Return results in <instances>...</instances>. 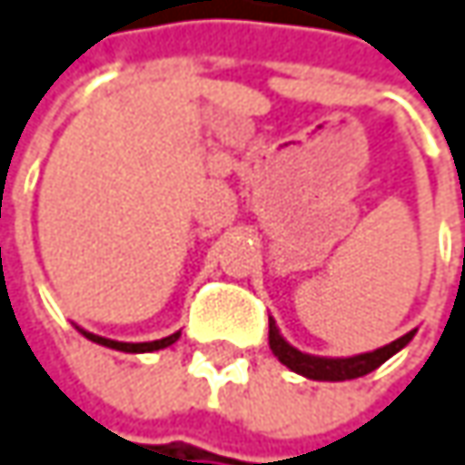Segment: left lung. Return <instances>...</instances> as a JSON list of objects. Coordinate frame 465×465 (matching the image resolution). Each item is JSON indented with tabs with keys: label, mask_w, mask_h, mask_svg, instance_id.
<instances>
[{
	"label": "left lung",
	"mask_w": 465,
	"mask_h": 465,
	"mask_svg": "<svg viewBox=\"0 0 465 465\" xmlns=\"http://www.w3.org/2000/svg\"><path fill=\"white\" fill-rule=\"evenodd\" d=\"M415 330H410L407 335H401L397 341L375 349V351H367V354H354V357H314V354H303L298 351L295 346H290L276 322L269 317V346L274 351V357L290 367L292 372L303 375V378H312V381H354L361 378L372 370H378L386 359H391L397 351H401L410 341H412Z\"/></svg>",
	"instance_id": "1"
}]
</instances>
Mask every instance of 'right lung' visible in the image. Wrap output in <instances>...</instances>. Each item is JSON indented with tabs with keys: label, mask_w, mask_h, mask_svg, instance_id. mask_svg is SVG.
<instances>
[{
	"label": "right lung",
	"mask_w": 465,
	"mask_h": 465,
	"mask_svg": "<svg viewBox=\"0 0 465 465\" xmlns=\"http://www.w3.org/2000/svg\"><path fill=\"white\" fill-rule=\"evenodd\" d=\"M87 341H93V343H98V346H106V349H114V351H124V354H146V351H159V349H167V346H173L178 338H181V332H173V335H167V338H162V341H148V343H122V341H111V338H104V335H95V332H87V330H82V327H76Z\"/></svg>",
	"instance_id": "right-lung-1"
}]
</instances>
